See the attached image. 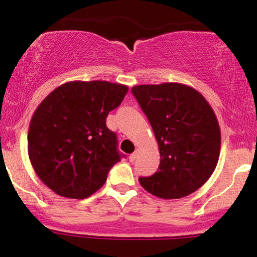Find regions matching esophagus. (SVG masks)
I'll list each match as a JSON object with an SVG mask.
<instances>
[{"mask_svg": "<svg viewBox=\"0 0 257 257\" xmlns=\"http://www.w3.org/2000/svg\"><path fill=\"white\" fill-rule=\"evenodd\" d=\"M139 153H140V150H139V149H138V150H136L135 153H133V154H131V155L128 156V159H130V161H135L136 159H138V156H139Z\"/></svg>", "mask_w": 257, "mask_h": 257, "instance_id": "esophagus-1", "label": "esophagus"}]
</instances>
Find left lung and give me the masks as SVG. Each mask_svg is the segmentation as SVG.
Here are the masks:
<instances>
[{
    "label": "left lung",
    "mask_w": 257,
    "mask_h": 257,
    "mask_svg": "<svg viewBox=\"0 0 257 257\" xmlns=\"http://www.w3.org/2000/svg\"><path fill=\"white\" fill-rule=\"evenodd\" d=\"M131 92L160 151L158 172L139 182L163 199L192 194L211 178L218 163L221 130L213 109L198 90L180 83L135 85Z\"/></svg>",
    "instance_id": "1"
}]
</instances>
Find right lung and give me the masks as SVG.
I'll return each mask as SVG.
<instances>
[{
    "label": "right lung",
    "instance_id": "right-lung-1",
    "mask_svg": "<svg viewBox=\"0 0 257 257\" xmlns=\"http://www.w3.org/2000/svg\"><path fill=\"white\" fill-rule=\"evenodd\" d=\"M128 87L106 80H73L43 99L31 118L28 153L41 182L65 198L83 199L106 183L121 160L106 118Z\"/></svg>",
    "mask_w": 257,
    "mask_h": 257
}]
</instances>
